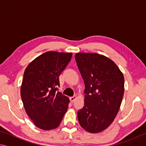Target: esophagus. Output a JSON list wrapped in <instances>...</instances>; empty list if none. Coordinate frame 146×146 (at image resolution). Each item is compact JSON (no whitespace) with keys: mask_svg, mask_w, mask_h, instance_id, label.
Returning <instances> with one entry per match:
<instances>
[{"mask_svg":"<svg viewBox=\"0 0 146 146\" xmlns=\"http://www.w3.org/2000/svg\"><path fill=\"white\" fill-rule=\"evenodd\" d=\"M76 96H73V97H70V102H71V103L74 102H75V100H76Z\"/></svg>","mask_w":146,"mask_h":146,"instance_id":"obj_1","label":"esophagus"}]
</instances>
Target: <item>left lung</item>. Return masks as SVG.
<instances>
[{"instance_id": "left-lung-1", "label": "left lung", "mask_w": 146, "mask_h": 146, "mask_svg": "<svg viewBox=\"0 0 146 146\" xmlns=\"http://www.w3.org/2000/svg\"><path fill=\"white\" fill-rule=\"evenodd\" d=\"M75 60L85 84L84 106L78 111L80 126L97 133L111 125L124 93V78L114 62L98 53H77Z\"/></svg>"}]
</instances>
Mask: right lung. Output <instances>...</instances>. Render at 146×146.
Masks as SVG:
<instances>
[{
    "mask_svg": "<svg viewBox=\"0 0 146 146\" xmlns=\"http://www.w3.org/2000/svg\"><path fill=\"white\" fill-rule=\"evenodd\" d=\"M72 57L71 53L47 51L27 66L21 88L25 111L37 127L55 129L67 111L70 99L57 91L59 76Z\"/></svg>",
    "mask_w": 146,
    "mask_h": 146,
    "instance_id": "obj_1",
    "label": "right lung"
}]
</instances>
